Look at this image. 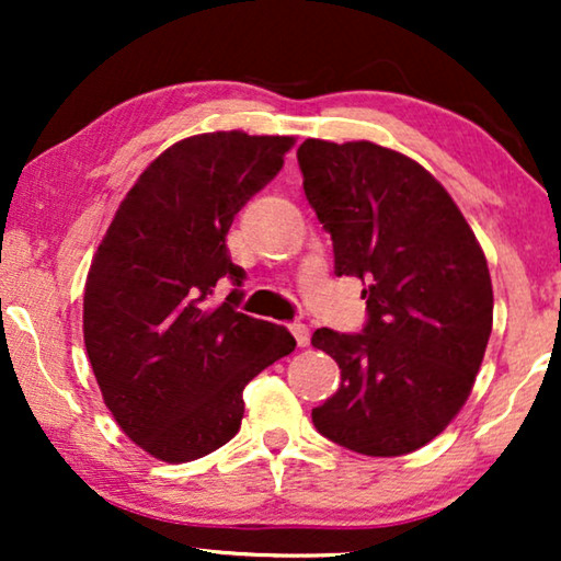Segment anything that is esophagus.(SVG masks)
<instances>
[{
	"instance_id": "1",
	"label": "esophagus",
	"mask_w": 561,
	"mask_h": 561,
	"mask_svg": "<svg viewBox=\"0 0 561 561\" xmlns=\"http://www.w3.org/2000/svg\"><path fill=\"white\" fill-rule=\"evenodd\" d=\"M290 332H294L298 347H306V344H309L311 334H309V327H306V324H290Z\"/></svg>"
}]
</instances>
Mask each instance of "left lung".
<instances>
[{"instance_id":"1","label":"left lung","mask_w":561,"mask_h":561,"mask_svg":"<svg viewBox=\"0 0 561 561\" xmlns=\"http://www.w3.org/2000/svg\"><path fill=\"white\" fill-rule=\"evenodd\" d=\"M298 165L334 271L363 280L370 313L363 334L313 332L342 370L313 426L357 455H409L470 398L493 332L485 252L447 188L403 152L309 137Z\"/></svg>"}]
</instances>
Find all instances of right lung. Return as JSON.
Segmentation results:
<instances>
[{
	"label": "right lung",
	"mask_w": 561,
	"mask_h": 561,
	"mask_svg": "<svg viewBox=\"0 0 561 561\" xmlns=\"http://www.w3.org/2000/svg\"><path fill=\"white\" fill-rule=\"evenodd\" d=\"M290 135L186 137L122 198L83 288V344L117 426L160 462H191L240 432L242 390L296 340L286 327L214 304L234 214L283 168Z\"/></svg>",
	"instance_id": "1"
}]
</instances>
